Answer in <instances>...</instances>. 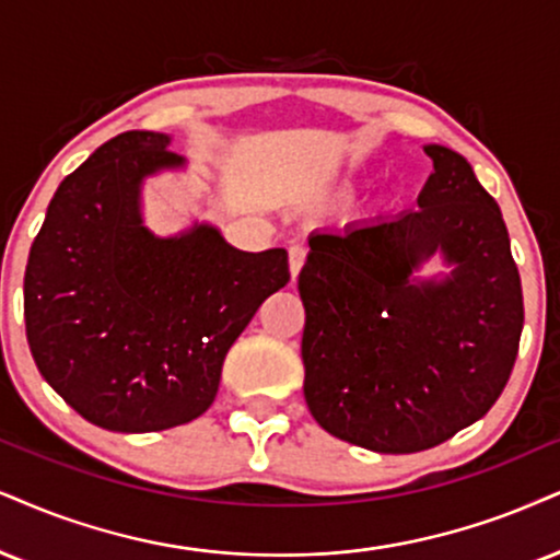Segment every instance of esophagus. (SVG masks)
<instances>
[{
  "instance_id": "obj_1",
  "label": "esophagus",
  "mask_w": 560,
  "mask_h": 560,
  "mask_svg": "<svg viewBox=\"0 0 560 560\" xmlns=\"http://www.w3.org/2000/svg\"><path fill=\"white\" fill-rule=\"evenodd\" d=\"M303 261H306V248H303L301 244H293L291 248H288V265H291L293 278H299Z\"/></svg>"
}]
</instances>
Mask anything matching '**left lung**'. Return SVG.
<instances>
[{
    "label": "left lung",
    "mask_w": 560,
    "mask_h": 560,
    "mask_svg": "<svg viewBox=\"0 0 560 560\" xmlns=\"http://www.w3.org/2000/svg\"><path fill=\"white\" fill-rule=\"evenodd\" d=\"M418 210L314 233L299 293L303 395L348 444L412 454L480 420L512 376L524 324L520 269L495 199L454 150L428 144ZM433 250L452 279L412 283Z\"/></svg>",
    "instance_id": "1"
}]
</instances>
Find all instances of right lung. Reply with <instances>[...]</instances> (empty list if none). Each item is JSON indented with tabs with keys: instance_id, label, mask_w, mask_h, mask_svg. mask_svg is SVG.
<instances>
[{
	"instance_id": "obj_1",
	"label": "right lung",
	"mask_w": 560,
	"mask_h": 560,
	"mask_svg": "<svg viewBox=\"0 0 560 560\" xmlns=\"http://www.w3.org/2000/svg\"><path fill=\"white\" fill-rule=\"evenodd\" d=\"M161 132H124L59 184L25 267V335L40 376L90 423L150 433L218 395L225 353L291 280L285 248L248 254L210 225L158 238L140 184L184 161Z\"/></svg>"
}]
</instances>
